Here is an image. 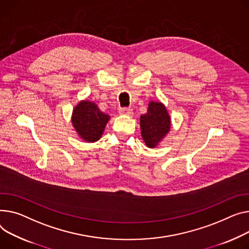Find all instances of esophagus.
Masks as SVG:
<instances>
[{"label":"esophagus","instance_id":"34e87169","mask_svg":"<svg viewBox=\"0 0 249 249\" xmlns=\"http://www.w3.org/2000/svg\"><path fill=\"white\" fill-rule=\"evenodd\" d=\"M119 113H120L121 115H128V116L133 115V111H132L131 108H121V109L119 110Z\"/></svg>","mask_w":249,"mask_h":249}]
</instances>
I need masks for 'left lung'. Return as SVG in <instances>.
Masks as SVG:
<instances>
[{"instance_id":"8db88e82","label":"left lung","mask_w":249,"mask_h":249,"mask_svg":"<svg viewBox=\"0 0 249 249\" xmlns=\"http://www.w3.org/2000/svg\"><path fill=\"white\" fill-rule=\"evenodd\" d=\"M170 117L160 102H150L147 113L141 115V135L149 148H154L170 130Z\"/></svg>"}]
</instances>
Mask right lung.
Wrapping results in <instances>:
<instances>
[{
  "label": "right lung",
  "mask_w": 249,
  "mask_h": 249,
  "mask_svg": "<svg viewBox=\"0 0 249 249\" xmlns=\"http://www.w3.org/2000/svg\"><path fill=\"white\" fill-rule=\"evenodd\" d=\"M110 116L99 110L90 101H81L73 110L72 123L78 135L87 142H96L101 138Z\"/></svg>",
  "instance_id": "add662e5"
}]
</instances>
